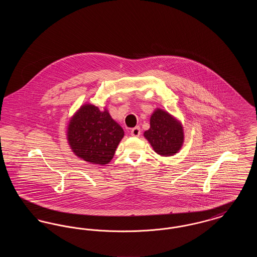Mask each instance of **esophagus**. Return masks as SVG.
<instances>
[{
    "label": "esophagus",
    "mask_w": 257,
    "mask_h": 257,
    "mask_svg": "<svg viewBox=\"0 0 257 257\" xmlns=\"http://www.w3.org/2000/svg\"><path fill=\"white\" fill-rule=\"evenodd\" d=\"M140 135H141V128L140 127H135L131 130V136L140 137Z\"/></svg>",
    "instance_id": "obj_1"
}]
</instances>
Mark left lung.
<instances>
[{
	"mask_svg": "<svg viewBox=\"0 0 257 257\" xmlns=\"http://www.w3.org/2000/svg\"><path fill=\"white\" fill-rule=\"evenodd\" d=\"M145 137L155 152L171 156L183 145V128L169 112L157 109L150 117V128L145 132Z\"/></svg>",
	"mask_w": 257,
	"mask_h": 257,
	"instance_id": "left-lung-1",
	"label": "left lung"
}]
</instances>
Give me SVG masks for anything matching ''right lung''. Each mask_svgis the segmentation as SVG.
Returning <instances> with one entry per match:
<instances>
[{"instance_id":"add662e5","label":"right lung","mask_w":257,"mask_h":257,"mask_svg":"<svg viewBox=\"0 0 257 257\" xmlns=\"http://www.w3.org/2000/svg\"><path fill=\"white\" fill-rule=\"evenodd\" d=\"M124 136L122 128L107 110L86 104L71 118L67 139L74 153L91 164L106 165L112 159Z\"/></svg>"}]
</instances>
